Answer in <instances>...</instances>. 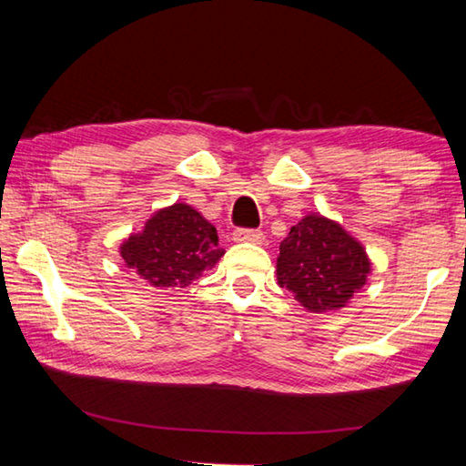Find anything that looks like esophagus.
<instances>
[{
  "instance_id": "obj_1",
  "label": "esophagus",
  "mask_w": 466,
  "mask_h": 466,
  "mask_svg": "<svg viewBox=\"0 0 466 466\" xmlns=\"http://www.w3.org/2000/svg\"><path fill=\"white\" fill-rule=\"evenodd\" d=\"M234 240L236 242L263 244L265 242V234L261 230H248V228H238V230H234Z\"/></svg>"
}]
</instances>
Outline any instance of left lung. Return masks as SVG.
I'll use <instances>...</instances> for the list:
<instances>
[{"instance_id": "left-lung-1", "label": "left lung", "mask_w": 466, "mask_h": 466, "mask_svg": "<svg viewBox=\"0 0 466 466\" xmlns=\"http://www.w3.org/2000/svg\"><path fill=\"white\" fill-rule=\"evenodd\" d=\"M372 263L358 238L320 214L304 216L279 244L278 283L309 312L345 309Z\"/></svg>"}]
</instances>
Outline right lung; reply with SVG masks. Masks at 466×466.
<instances>
[{"label":"right lung","instance_id":"obj_1","mask_svg":"<svg viewBox=\"0 0 466 466\" xmlns=\"http://www.w3.org/2000/svg\"><path fill=\"white\" fill-rule=\"evenodd\" d=\"M119 252L133 273L157 289L187 288L224 257L216 228L187 203L157 209Z\"/></svg>","mask_w":466,"mask_h":466}]
</instances>
